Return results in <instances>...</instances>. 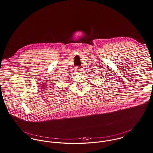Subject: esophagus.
<instances>
[{"mask_svg": "<svg viewBox=\"0 0 153 153\" xmlns=\"http://www.w3.org/2000/svg\"><path fill=\"white\" fill-rule=\"evenodd\" d=\"M76 71L77 72H79L81 70V69H80L79 67H76Z\"/></svg>", "mask_w": 153, "mask_h": 153, "instance_id": "34e87169", "label": "esophagus"}]
</instances>
